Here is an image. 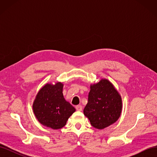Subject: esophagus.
<instances>
[{
	"label": "esophagus",
	"mask_w": 157,
	"mask_h": 157,
	"mask_svg": "<svg viewBox=\"0 0 157 157\" xmlns=\"http://www.w3.org/2000/svg\"><path fill=\"white\" fill-rule=\"evenodd\" d=\"M76 109H77V111H81L82 110V105H77V106H76Z\"/></svg>",
	"instance_id": "esophagus-1"
}]
</instances>
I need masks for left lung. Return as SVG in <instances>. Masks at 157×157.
Masks as SVG:
<instances>
[{
	"mask_svg": "<svg viewBox=\"0 0 157 157\" xmlns=\"http://www.w3.org/2000/svg\"><path fill=\"white\" fill-rule=\"evenodd\" d=\"M122 109V98L113 84L105 78L90 85L88 101L84 109V115L90 124L99 130L116 122Z\"/></svg>",
	"mask_w": 157,
	"mask_h": 157,
	"instance_id": "left-lung-1",
	"label": "left lung"
}]
</instances>
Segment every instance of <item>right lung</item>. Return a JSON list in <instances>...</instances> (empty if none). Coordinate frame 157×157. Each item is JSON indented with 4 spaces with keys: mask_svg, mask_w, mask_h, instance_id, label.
<instances>
[{
    "mask_svg": "<svg viewBox=\"0 0 157 157\" xmlns=\"http://www.w3.org/2000/svg\"><path fill=\"white\" fill-rule=\"evenodd\" d=\"M63 88L61 82L46 83L37 93L33 103V113L38 121L54 130L63 128L76 111L65 99Z\"/></svg>",
    "mask_w": 157,
    "mask_h": 157,
    "instance_id": "obj_1",
    "label": "right lung"
}]
</instances>
